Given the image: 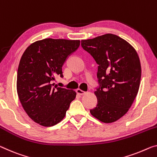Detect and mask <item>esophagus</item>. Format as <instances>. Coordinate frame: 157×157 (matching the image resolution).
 Listing matches in <instances>:
<instances>
[{"instance_id": "34e87169", "label": "esophagus", "mask_w": 157, "mask_h": 157, "mask_svg": "<svg viewBox=\"0 0 157 157\" xmlns=\"http://www.w3.org/2000/svg\"><path fill=\"white\" fill-rule=\"evenodd\" d=\"M76 92H77V93L78 94V95H84V94L86 93V92L85 91H83V90H82L81 89H77L76 90Z\"/></svg>"}]
</instances>
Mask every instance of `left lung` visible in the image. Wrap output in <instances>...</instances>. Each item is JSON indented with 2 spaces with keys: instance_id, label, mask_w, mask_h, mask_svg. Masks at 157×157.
<instances>
[{
  "instance_id": "1",
  "label": "left lung",
  "mask_w": 157,
  "mask_h": 157,
  "mask_svg": "<svg viewBox=\"0 0 157 157\" xmlns=\"http://www.w3.org/2000/svg\"><path fill=\"white\" fill-rule=\"evenodd\" d=\"M81 46L98 64V104L90 114L102 122H114L126 114L138 93V55L126 40L112 33L82 40Z\"/></svg>"
}]
</instances>
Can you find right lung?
<instances>
[{
	"label": "right lung",
	"instance_id": "1",
	"mask_svg": "<svg viewBox=\"0 0 157 157\" xmlns=\"http://www.w3.org/2000/svg\"><path fill=\"white\" fill-rule=\"evenodd\" d=\"M79 45V40L45 38L31 44L21 57L18 97L29 117L43 126L61 121L76 98L75 91L55 86L53 81L57 76L63 77L62 66Z\"/></svg>",
	"mask_w": 157,
	"mask_h": 157
}]
</instances>
